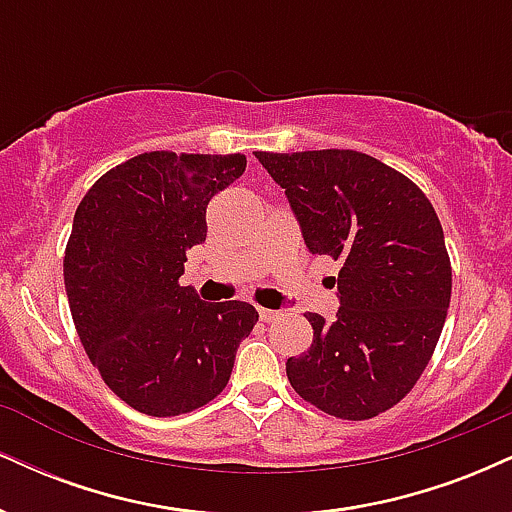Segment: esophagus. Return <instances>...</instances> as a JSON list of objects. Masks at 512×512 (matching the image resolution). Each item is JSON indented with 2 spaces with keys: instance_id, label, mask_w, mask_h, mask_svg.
Here are the masks:
<instances>
[{
  "instance_id": "1",
  "label": "esophagus",
  "mask_w": 512,
  "mask_h": 512,
  "mask_svg": "<svg viewBox=\"0 0 512 512\" xmlns=\"http://www.w3.org/2000/svg\"><path fill=\"white\" fill-rule=\"evenodd\" d=\"M257 313H260L262 322H274V320H279V317H281L279 310H269V308H260Z\"/></svg>"
}]
</instances>
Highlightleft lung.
<instances>
[{
    "instance_id": "obj_1",
    "label": "left lung",
    "mask_w": 512,
    "mask_h": 512,
    "mask_svg": "<svg viewBox=\"0 0 512 512\" xmlns=\"http://www.w3.org/2000/svg\"><path fill=\"white\" fill-rule=\"evenodd\" d=\"M255 156L286 190L308 250L342 262L337 320L305 315L313 344L286 361L289 383L325 414L373 419L409 395L443 332L452 269L436 209L361 151Z\"/></svg>"
}]
</instances>
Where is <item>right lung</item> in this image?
<instances>
[{
    "label": "right lung",
    "instance_id": "add662e5",
    "mask_svg": "<svg viewBox=\"0 0 512 512\" xmlns=\"http://www.w3.org/2000/svg\"><path fill=\"white\" fill-rule=\"evenodd\" d=\"M245 163L149 151L101 175L76 207L64 250L72 320L105 385L142 414H187L221 395L260 317L180 286L187 250L207 240L209 202Z\"/></svg>",
    "mask_w": 512,
    "mask_h": 512
}]
</instances>
